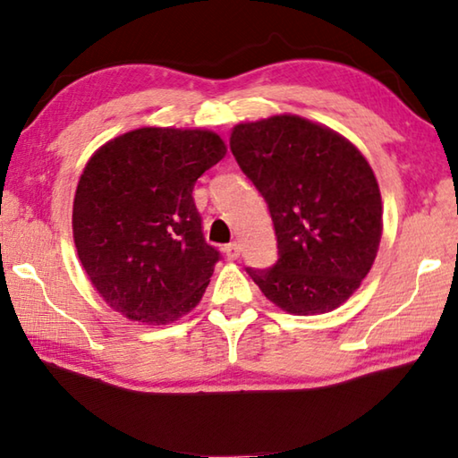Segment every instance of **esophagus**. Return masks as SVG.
<instances>
[{
  "instance_id": "esophagus-1",
  "label": "esophagus",
  "mask_w": 458,
  "mask_h": 458,
  "mask_svg": "<svg viewBox=\"0 0 458 458\" xmlns=\"http://www.w3.org/2000/svg\"><path fill=\"white\" fill-rule=\"evenodd\" d=\"M224 252H226V259H228V260H236V259L240 257V244L232 242V244H228L226 248H224Z\"/></svg>"
}]
</instances>
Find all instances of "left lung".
Returning <instances> with one entry per match:
<instances>
[{"label": "left lung", "mask_w": 458, "mask_h": 458, "mask_svg": "<svg viewBox=\"0 0 458 458\" xmlns=\"http://www.w3.org/2000/svg\"><path fill=\"white\" fill-rule=\"evenodd\" d=\"M238 165L267 199L278 260L248 270L262 294L291 315L344 305L374 265L384 230L374 169L350 139L299 114L238 123Z\"/></svg>", "instance_id": "8db88e82"}]
</instances>
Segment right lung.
<instances>
[{
	"instance_id": "obj_1",
	"label": "right lung",
	"mask_w": 458,
	"mask_h": 458,
	"mask_svg": "<svg viewBox=\"0 0 458 458\" xmlns=\"http://www.w3.org/2000/svg\"><path fill=\"white\" fill-rule=\"evenodd\" d=\"M226 151L210 129L147 125L90 155L74 193L72 236L113 311L169 325L199 303L218 250L206 244L191 191Z\"/></svg>"
}]
</instances>
